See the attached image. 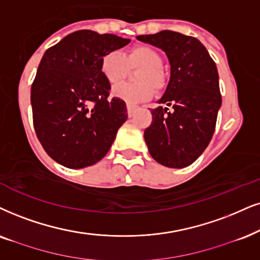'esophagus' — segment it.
I'll use <instances>...</instances> for the list:
<instances>
[{
	"mask_svg": "<svg viewBox=\"0 0 260 260\" xmlns=\"http://www.w3.org/2000/svg\"><path fill=\"white\" fill-rule=\"evenodd\" d=\"M134 110H136V106H132V104H127V114L128 116L132 117L134 115Z\"/></svg>",
	"mask_w": 260,
	"mask_h": 260,
	"instance_id": "obj_1",
	"label": "esophagus"
}]
</instances>
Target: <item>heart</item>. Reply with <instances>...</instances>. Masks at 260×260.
Listing matches in <instances>:
<instances>
[{
  "mask_svg": "<svg viewBox=\"0 0 260 260\" xmlns=\"http://www.w3.org/2000/svg\"><path fill=\"white\" fill-rule=\"evenodd\" d=\"M163 58L150 45H134L123 54L113 50L104 54L101 60V73L111 86L122 83L129 70L139 68L134 80L137 84H124L114 88V96L128 104H137L150 100L154 88L160 91L166 87L167 78L162 70Z\"/></svg>",
  "mask_w": 260,
  "mask_h": 260,
  "instance_id": "heart-1",
  "label": "heart"
}]
</instances>
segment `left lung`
I'll list each match as a JSON object with an SVG mask.
<instances>
[{"label":"left lung","instance_id":"obj_1","mask_svg":"<svg viewBox=\"0 0 260 260\" xmlns=\"http://www.w3.org/2000/svg\"><path fill=\"white\" fill-rule=\"evenodd\" d=\"M162 49L170 63V80L152 122L144 132L152 158L169 168H185L204 152L213 136L222 104L215 61L198 39L164 29L138 36Z\"/></svg>","mask_w":260,"mask_h":260}]
</instances>
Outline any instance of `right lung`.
I'll return each instance as SVG.
<instances>
[{
	"instance_id": "right-lung-1",
	"label": "right lung",
	"mask_w": 260,
	"mask_h": 260,
	"mask_svg": "<svg viewBox=\"0 0 260 260\" xmlns=\"http://www.w3.org/2000/svg\"><path fill=\"white\" fill-rule=\"evenodd\" d=\"M129 42L80 29L43 55L31 86L32 116L43 149L57 163L85 168L109 151L127 120V108L120 98H109L101 60Z\"/></svg>"
}]
</instances>
